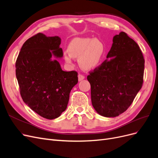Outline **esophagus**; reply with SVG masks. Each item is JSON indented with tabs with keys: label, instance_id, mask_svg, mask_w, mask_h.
I'll use <instances>...</instances> for the list:
<instances>
[{
	"label": "esophagus",
	"instance_id": "obj_1",
	"mask_svg": "<svg viewBox=\"0 0 158 158\" xmlns=\"http://www.w3.org/2000/svg\"><path fill=\"white\" fill-rule=\"evenodd\" d=\"M78 81H79V82H80V81L83 80L85 78L84 76L83 75H82V74H78Z\"/></svg>",
	"mask_w": 158,
	"mask_h": 158
}]
</instances>
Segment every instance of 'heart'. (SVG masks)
<instances>
[{
    "label": "heart",
    "instance_id": "1",
    "mask_svg": "<svg viewBox=\"0 0 158 158\" xmlns=\"http://www.w3.org/2000/svg\"><path fill=\"white\" fill-rule=\"evenodd\" d=\"M106 47L103 42L95 38L76 37L68 45V50L63 52L64 61L72 64L74 58H78L80 67L86 70L96 69L102 63Z\"/></svg>",
    "mask_w": 158,
    "mask_h": 158
}]
</instances>
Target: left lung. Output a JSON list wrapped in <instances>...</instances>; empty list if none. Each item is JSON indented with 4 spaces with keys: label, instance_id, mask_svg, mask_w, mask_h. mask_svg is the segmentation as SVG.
Returning <instances> with one entry per match:
<instances>
[{
    "label": "left lung",
    "instance_id": "8db88e82",
    "mask_svg": "<svg viewBox=\"0 0 158 158\" xmlns=\"http://www.w3.org/2000/svg\"><path fill=\"white\" fill-rule=\"evenodd\" d=\"M144 59L139 46L126 33L113 37L107 59L87 76L92 103L105 117L118 116L142 88Z\"/></svg>",
    "mask_w": 158,
    "mask_h": 158
}]
</instances>
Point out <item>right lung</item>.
Masks as SVG:
<instances>
[{
  "label": "right lung",
  "mask_w": 158,
  "mask_h": 158,
  "mask_svg": "<svg viewBox=\"0 0 158 158\" xmlns=\"http://www.w3.org/2000/svg\"><path fill=\"white\" fill-rule=\"evenodd\" d=\"M60 43L59 36L37 33L23 44L16 62V76L23 102L51 120L65 111L70 91L78 83V73L63 71L56 59L63 56Z\"/></svg>",
  "instance_id": "right-lung-1"
}]
</instances>
